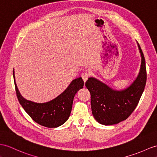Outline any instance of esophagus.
<instances>
[{"instance_id":"34e87169","label":"esophagus","mask_w":157,"mask_h":157,"mask_svg":"<svg viewBox=\"0 0 157 157\" xmlns=\"http://www.w3.org/2000/svg\"><path fill=\"white\" fill-rule=\"evenodd\" d=\"M89 74L86 72H84L81 74V77L82 78L83 81L85 82L86 81V80L88 79V78H89Z\"/></svg>"}]
</instances>
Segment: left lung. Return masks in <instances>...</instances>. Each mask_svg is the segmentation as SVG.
<instances>
[{
  "instance_id": "8db88e82",
  "label": "left lung",
  "mask_w": 157,
  "mask_h": 157,
  "mask_svg": "<svg viewBox=\"0 0 157 157\" xmlns=\"http://www.w3.org/2000/svg\"><path fill=\"white\" fill-rule=\"evenodd\" d=\"M137 44L141 57L140 68L131 85L123 90H115L94 77H89L85 83L90 93L92 113L101 124L113 125L127 119L142 96L147 82L146 63L140 45Z\"/></svg>"
}]
</instances>
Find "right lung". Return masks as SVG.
I'll return each mask as SVG.
<instances>
[{
	"instance_id": "add662e5",
	"label": "right lung",
	"mask_w": 157,
	"mask_h": 157,
	"mask_svg": "<svg viewBox=\"0 0 157 157\" xmlns=\"http://www.w3.org/2000/svg\"><path fill=\"white\" fill-rule=\"evenodd\" d=\"M13 77L18 100L32 119L48 128H56L63 124L69 118L75 94L84 86L81 77L74 79L62 93L47 102L39 103L29 101L22 96Z\"/></svg>"
}]
</instances>
